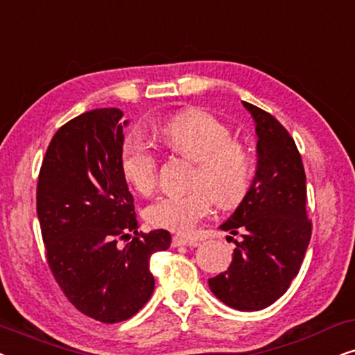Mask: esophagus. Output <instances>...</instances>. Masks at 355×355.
I'll list each match as a JSON object with an SVG mask.
<instances>
[{"instance_id": "34e87169", "label": "esophagus", "mask_w": 355, "mask_h": 355, "mask_svg": "<svg viewBox=\"0 0 355 355\" xmlns=\"http://www.w3.org/2000/svg\"><path fill=\"white\" fill-rule=\"evenodd\" d=\"M182 245H198L196 239H186V237L174 236L173 237V247H182Z\"/></svg>"}]
</instances>
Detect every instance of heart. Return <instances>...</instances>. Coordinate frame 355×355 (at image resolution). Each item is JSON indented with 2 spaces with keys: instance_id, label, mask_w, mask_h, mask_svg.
<instances>
[{
  "instance_id": "1",
  "label": "heart",
  "mask_w": 355,
  "mask_h": 355,
  "mask_svg": "<svg viewBox=\"0 0 355 355\" xmlns=\"http://www.w3.org/2000/svg\"><path fill=\"white\" fill-rule=\"evenodd\" d=\"M169 148L197 162L193 182L187 192H169L145 208L150 225L173 232H191L211 211V197L220 207L231 208L249 192L254 164L242 145L232 142L231 130L200 110L179 113L157 128ZM157 153L139 135H129L121 147V171L140 193H148L157 182Z\"/></svg>"
}]
</instances>
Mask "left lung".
I'll return each instance as SVG.
<instances>
[{"label": "left lung", "instance_id": "left-lung-1", "mask_svg": "<svg viewBox=\"0 0 355 355\" xmlns=\"http://www.w3.org/2000/svg\"><path fill=\"white\" fill-rule=\"evenodd\" d=\"M242 105L255 123L259 159L249 192L220 225L242 239L234 241L230 268L208 279V286L227 307L255 312L278 300L297 276L312 223L305 213V171L294 139L270 113L247 101Z\"/></svg>", "mask_w": 355, "mask_h": 355}]
</instances>
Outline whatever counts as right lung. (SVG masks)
I'll return each mask as SVG.
<instances>
[{
	"label": "right lung",
	"instance_id": "add662e5",
	"mask_svg": "<svg viewBox=\"0 0 355 355\" xmlns=\"http://www.w3.org/2000/svg\"><path fill=\"white\" fill-rule=\"evenodd\" d=\"M128 124L118 108L71 119L53 135L37 186L51 273L71 304L101 323L124 322L148 302L155 289L150 257L171 245L168 231H137L121 171Z\"/></svg>",
	"mask_w": 355,
	"mask_h": 355
}]
</instances>
